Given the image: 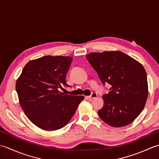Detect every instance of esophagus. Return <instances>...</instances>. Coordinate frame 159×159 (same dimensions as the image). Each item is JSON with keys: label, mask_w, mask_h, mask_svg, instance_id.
Masks as SVG:
<instances>
[{"label": "esophagus", "mask_w": 159, "mask_h": 159, "mask_svg": "<svg viewBox=\"0 0 159 159\" xmlns=\"http://www.w3.org/2000/svg\"><path fill=\"white\" fill-rule=\"evenodd\" d=\"M97 97H98V94H97L96 93H95V92H93V93H92V95L88 96L87 98H89V100H92V99L96 98Z\"/></svg>", "instance_id": "esophagus-1"}]
</instances>
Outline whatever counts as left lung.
I'll use <instances>...</instances> for the list:
<instances>
[{"instance_id":"1","label":"left lung","mask_w":159,"mask_h":159,"mask_svg":"<svg viewBox=\"0 0 159 159\" xmlns=\"http://www.w3.org/2000/svg\"><path fill=\"white\" fill-rule=\"evenodd\" d=\"M87 59L110 92L102 96L104 104L100 117L113 127L130 123L143 111L148 96L147 74L137 60L120 51L92 52Z\"/></svg>"}]
</instances>
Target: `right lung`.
<instances>
[{
	"instance_id": "obj_1",
	"label": "right lung",
	"mask_w": 159,
	"mask_h": 159,
	"mask_svg": "<svg viewBox=\"0 0 159 159\" xmlns=\"http://www.w3.org/2000/svg\"><path fill=\"white\" fill-rule=\"evenodd\" d=\"M72 57L45 56L26 64L16 80L19 102L29 120L44 130H56L72 119L83 96L59 91L67 85L66 78Z\"/></svg>"
}]
</instances>
